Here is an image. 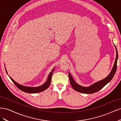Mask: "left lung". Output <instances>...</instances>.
I'll return each instance as SVG.
<instances>
[{
    "mask_svg": "<svg viewBox=\"0 0 121 121\" xmlns=\"http://www.w3.org/2000/svg\"><path fill=\"white\" fill-rule=\"evenodd\" d=\"M114 45L116 50V57L115 59V61L114 63V64H113V66L110 73H109V75L107 77H105L104 79L101 80H100V81L94 83V84H92V85H91L89 86L84 87L80 85L79 84L77 83L74 81V80L73 79L70 73H69V82H70L71 86L73 89L80 93H83L85 94H92L95 92H96L99 90H100L104 86L107 85L108 83H109L111 81V80L113 78V76H114L117 70V60H118V52H117V49L115 44Z\"/></svg>",
    "mask_w": 121,
    "mask_h": 121,
    "instance_id": "8db88e82",
    "label": "left lung"
}]
</instances>
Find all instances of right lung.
I'll use <instances>...</instances> for the list:
<instances>
[{"label":"right lung","instance_id":"1","mask_svg":"<svg viewBox=\"0 0 121 121\" xmlns=\"http://www.w3.org/2000/svg\"><path fill=\"white\" fill-rule=\"evenodd\" d=\"M54 69L55 68H54L52 69V71L49 73V74L48 76V78H47L46 81L43 84H42V85L38 86V87H29V86H26L21 85V84L16 82L14 80H13L12 78H11L10 77H9V78H10L11 80H12L13 82L15 84L18 88L20 89L21 90L24 91V92L29 93H38V92H42V91H44L49 87L51 82V80H52V75L53 72L54 71ZM5 71L7 74H8V72H7L6 69H5Z\"/></svg>","mask_w":121,"mask_h":121}]
</instances>
